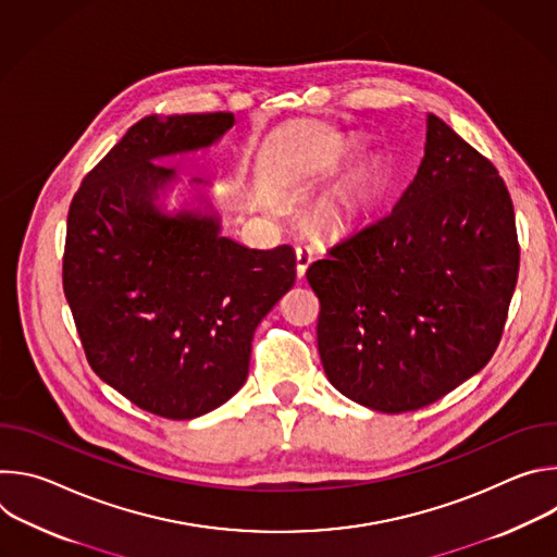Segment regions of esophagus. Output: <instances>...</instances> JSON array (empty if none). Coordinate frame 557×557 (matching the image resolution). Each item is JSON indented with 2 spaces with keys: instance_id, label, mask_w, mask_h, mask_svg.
Masks as SVG:
<instances>
[{
  "instance_id": "1",
  "label": "esophagus",
  "mask_w": 557,
  "mask_h": 557,
  "mask_svg": "<svg viewBox=\"0 0 557 557\" xmlns=\"http://www.w3.org/2000/svg\"><path fill=\"white\" fill-rule=\"evenodd\" d=\"M295 271H297V277H304L306 275V269L310 267V262H312V253H310V249H306V247H297L295 249Z\"/></svg>"
}]
</instances>
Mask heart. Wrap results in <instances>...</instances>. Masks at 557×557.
Listing matches in <instances>:
<instances>
[{
	"label": "heart",
	"mask_w": 557,
	"mask_h": 557,
	"mask_svg": "<svg viewBox=\"0 0 557 557\" xmlns=\"http://www.w3.org/2000/svg\"><path fill=\"white\" fill-rule=\"evenodd\" d=\"M366 198H368V183H366V178L359 176V178H355L352 183H348V185L337 194L335 207H337V211L344 215L346 211L357 209Z\"/></svg>",
	"instance_id": "heart-1"
}]
</instances>
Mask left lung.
Instances as JSON below:
<instances>
[{"label": "left lung", "instance_id": "obj_1", "mask_svg": "<svg viewBox=\"0 0 557 557\" xmlns=\"http://www.w3.org/2000/svg\"><path fill=\"white\" fill-rule=\"evenodd\" d=\"M518 269L503 176L428 114L425 156L399 202L306 271L329 381L387 414L438 401L494 357Z\"/></svg>", "mask_w": 557, "mask_h": 557}]
</instances>
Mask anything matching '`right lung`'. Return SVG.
<instances>
[{"instance_id":"1","label":"right lung","mask_w":557,"mask_h":557,"mask_svg":"<svg viewBox=\"0 0 557 557\" xmlns=\"http://www.w3.org/2000/svg\"><path fill=\"white\" fill-rule=\"evenodd\" d=\"M231 112L147 116L88 172L67 211L63 293L90 368L156 417L187 421L249 374L262 317L295 282L288 245L258 251L218 218L153 207L174 170L158 156L211 145Z\"/></svg>"}]
</instances>
